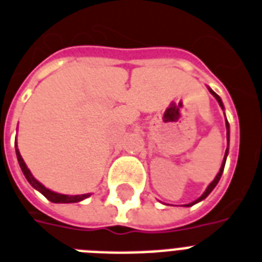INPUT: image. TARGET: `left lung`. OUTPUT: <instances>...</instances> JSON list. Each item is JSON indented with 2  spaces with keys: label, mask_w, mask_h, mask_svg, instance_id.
Instances as JSON below:
<instances>
[{
  "label": "left lung",
  "mask_w": 262,
  "mask_h": 262,
  "mask_svg": "<svg viewBox=\"0 0 262 262\" xmlns=\"http://www.w3.org/2000/svg\"><path fill=\"white\" fill-rule=\"evenodd\" d=\"M208 90H210V93H211V94L214 95V97H215V99H216V101H218V103H220V106H221V107H222V109H223V103H222V101H221L220 95H218V94H215V93H214V91H212L211 89H208ZM226 127H227V141H229V122H227V121H226ZM227 150H229V146H227L226 153H225V159H223V163H222V165H221V169H220V172H218V175L215 176V179L212 180V182L210 183V184H208L207 190H206L205 192H203V195H202L201 198H198L196 201H195V202H192V203H190V205H186L187 207H188V206H192V205H195V203H198V202L203 201V199H205V198H207V195H208V193L211 192V191L214 190V188H215V186H216V184H218V182H220L221 176H222L223 168H225V163H226V156H227Z\"/></svg>",
  "instance_id": "1"
}]
</instances>
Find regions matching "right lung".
<instances>
[{
  "mask_svg": "<svg viewBox=\"0 0 262 262\" xmlns=\"http://www.w3.org/2000/svg\"><path fill=\"white\" fill-rule=\"evenodd\" d=\"M16 155H17V160H18V164H20L21 167V171H23L24 176L27 178L28 182H29V184H31L33 188H36L37 191H40V192H41L42 195L48 199V201L54 202V203H75V202H80L83 201V199H86V198L90 196V193H83V195H63V193H56L54 192V191L48 190V188H46V187L42 186L41 183L37 182V180L32 176L31 171L28 169L24 160H23V157H21L20 152H18V149H17V146H16Z\"/></svg>",
  "mask_w": 262,
  "mask_h": 262,
  "instance_id": "1",
  "label": "right lung"
}]
</instances>
